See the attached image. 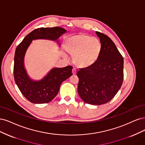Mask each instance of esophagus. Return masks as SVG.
Wrapping results in <instances>:
<instances>
[{
    "label": "esophagus",
    "instance_id": "34e87169",
    "mask_svg": "<svg viewBox=\"0 0 145 145\" xmlns=\"http://www.w3.org/2000/svg\"><path fill=\"white\" fill-rule=\"evenodd\" d=\"M72 73H73V74H75L76 73V68L74 67V68L72 69Z\"/></svg>",
    "mask_w": 145,
    "mask_h": 145
}]
</instances>
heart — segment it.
<instances>
[{
    "mask_svg": "<svg viewBox=\"0 0 145 145\" xmlns=\"http://www.w3.org/2000/svg\"><path fill=\"white\" fill-rule=\"evenodd\" d=\"M66 49L69 54L74 56V61L78 66L88 67L97 60L101 52V44L96 37L79 34L69 39ZM63 55L66 56L65 53Z\"/></svg>",
    "mask_w": 145,
    "mask_h": 145,
    "instance_id": "heart-1",
    "label": "heart"
}]
</instances>
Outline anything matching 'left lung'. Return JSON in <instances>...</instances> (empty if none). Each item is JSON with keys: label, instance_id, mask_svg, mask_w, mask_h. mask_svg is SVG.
<instances>
[{"label": "left lung", "instance_id": "left-lung-1", "mask_svg": "<svg viewBox=\"0 0 145 145\" xmlns=\"http://www.w3.org/2000/svg\"><path fill=\"white\" fill-rule=\"evenodd\" d=\"M101 49L95 63L80 69L78 92L86 103L100 105L111 101L122 86L123 58L114 42L106 35L96 32Z\"/></svg>", "mask_w": 145, "mask_h": 145}]
</instances>
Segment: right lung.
<instances>
[{"label":"right lung","mask_w":145,"mask_h":145,"mask_svg":"<svg viewBox=\"0 0 145 145\" xmlns=\"http://www.w3.org/2000/svg\"><path fill=\"white\" fill-rule=\"evenodd\" d=\"M67 32L61 27H41L27 34L18 45L15 52L14 76L20 91L26 99L33 104L48 103L57 96L61 83L72 75V66L54 67L41 79L30 77L25 65V57L27 49L35 40L55 41L59 46V38Z\"/></svg>","instance_id":"add662e5"}]
</instances>
